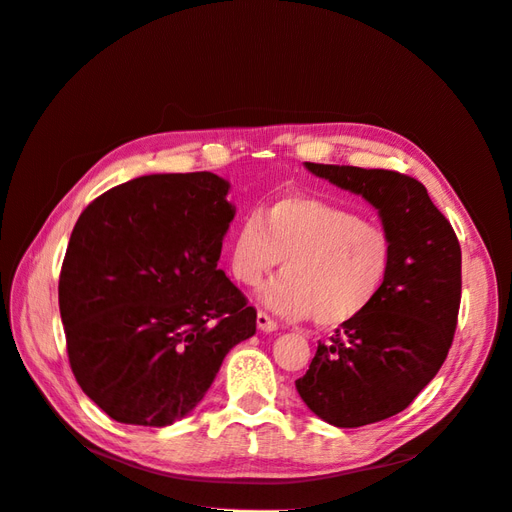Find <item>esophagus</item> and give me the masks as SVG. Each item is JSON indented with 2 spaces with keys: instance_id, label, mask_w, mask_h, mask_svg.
Returning a JSON list of instances; mask_svg holds the SVG:
<instances>
[{
  "instance_id": "esophagus-1",
  "label": "esophagus",
  "mask_w": 512,
  "mask_h": 512,
  "mask_svg": "<svg viewBox=\"0 0 512 512\" xmlns=\"http://www.w3.org/2000/svg\"><path fill=\"white\" fill-rule=\"evenodd\" d=\"M256 322H258V329L265 331V333H271V331L277 329V322L267 312H262V309H260L258 316H256Z\"/></svg>"
}]
</instances>
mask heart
<instances>
[{
	"label": "heart",
	"mask_w": 512,
	"mask_h": 512,
	"mask_svg": "<svg viewBox=\"0 0 512 512\" xmlns=\"http://www.w3.org/2000/svg\"><path fill=\"white\" fill-rule=\"evenodd\" d=\"M282 260L286 273L262 292L267 307L337 327L378 301L391 273L393 241L382 226L346 207L290 196L241 222L230 271L239 284L256 288Z\"/></svg>",
	"instance_id": "b5f03b06"
}]
</instances>
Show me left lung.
Returning a JSON list of instances; mask_svg holds the SVG:
<instances>
[{"label":"left lung","mask_w":512,"mask_h":512,"mask_svg":"<svg viewBox=\"0 0 512 512\" xmlns=\"http://www.w3.org/2000/svg\"><path fill=\"white\" fill-rule=\"evenodd\" d=\"M305 166L378 209L393 241V265L378 301L318 342L294 384L322 421L378 423L406 410L446 361L461 303L459 239L414 177L384 168Z\"/></svg>","instance_id":"obj_1"}]
</instances>
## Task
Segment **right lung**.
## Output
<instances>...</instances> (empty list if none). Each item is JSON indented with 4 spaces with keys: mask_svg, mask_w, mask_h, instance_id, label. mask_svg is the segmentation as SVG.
Masks as SVG:
<instances>
[{
    "mask_svg": "<svg viewBox=\"0 0 512 512\" xmlns=\"http://www.w3.org/2000/svg\"><path fill=\"white\" fill-rule=\"evenodd\" d=\"M211 173L145 175L85 207L59 273L72 374L117 423L166 427L188 414L256 309L218 269L235 218Z\"/></svg>",
    "mask_w": 512,
    "mask_h": 512,
    "instance_id": "right-lung-1",
    "label": "right lung"
}]
</instances>
